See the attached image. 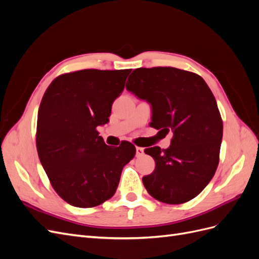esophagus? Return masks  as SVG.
<instances>
[{
	"instance_id": "obj_1",
	"label": "esophagus",
	"mask_w": 259,
	"mask_h": 259,
	"mask_svg": "<svg viewBox=\"0 0 259 259\" xmlns=\"http://www.w3.org/2000/svg\"><path fill=\"white\" fill-rule=\"evenodd\" d=\"M144 154V148L142 147H136V155L142 156Z\"/></svg>"
}]
</instances>
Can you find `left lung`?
I'll list each match as a JSON object with an SVG mask.
<instances>
[{
  "mask_svg": "<svg viewBox=\"0 0 259 259\" xmlns=\"http://www.w3.org/2000/svg\"><path fill=\"white\" fill-rule=\"evenodd\" d=\"M126 90L151 105V127L173 134L167 149L145 150L155 161L143 177L148 193L167 204L192 200L219 162L223 120L213 93L200 75L173 67L135 69Z\"/></svg>",
  "mask_w": 259,
  "mask_h": 259,
  "instance_id": "left-lung-1",
  "label": "left lung"
}]
</instances>
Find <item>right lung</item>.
<instances>
[{"label":"right lung","instance_id":"1","mask_svg":"<svg viewBox=\"0 0 259 259\" xmlns=\"http://www.w3.org/2000/svg\"><path fill=\"white\" fill-rule=\"evenodd\" d=\"M131 71L65 73L44 93L37 113V154L55 191L70 205L94 207L110 199L123 167L135 156L134 145L109 147L97 132L109 122Z\"/></svg>","mask_w":259,"mask_h":259}]
</instances>
